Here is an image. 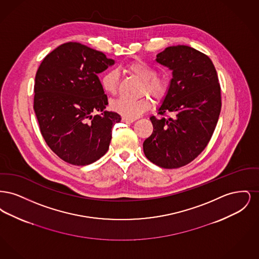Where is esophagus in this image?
<instances>
[{
    "label": "esophagus",
    "mask_w": 259,
    "mask_h": 259,
    "mask_svg": "<svg viewBox=\"0 0 259 259\" xmlns=\"http://www.w3.org/2000/svg\"><path fill=\"white\" fill-rule=\"evenodd\" d=\"M122 121L126 122V123H131V122H134L135 119H131V118H127V117L122 116Z\"/></svg>",
    "instance_id": "1"
}]
</instances>
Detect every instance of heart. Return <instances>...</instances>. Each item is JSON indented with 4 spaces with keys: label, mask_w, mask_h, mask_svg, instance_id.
<instances>
[{
    "label": "heart",
    "mask_w": 259,
    "mask_h": 259,
    "mask_svg": "<svg viewBox=\"0 0 259 259\" xmlns=\"http://www.w3.org/2000/svg\"><path fill=\"white\" fill-rule=\"evenodd\" d=\"M126 71L134 74L142 81L144 85L142 92L143 94L148 93L156 101H161L165 98L169 88L170 78L167 74H156L153 67L146 62L136 60L131 62L126 66ZM119 83V74L115 70L107 72L102 76L101 84L105 92L110 95H114L117 92ZM151 107L150 100L148 97L129 100V99L118 98L111 103V109L113 111L121 114L124 117L135 119L142 115L145 111H148Z\"/></svg>",
    "instance_id": "b5f03b06"
}]
</instances>
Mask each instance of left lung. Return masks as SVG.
<instances>
[{
	"label": "left lung",
	"instance_id": "1",
	"mask_svg": "<svg viewBox=\"0 0 259 259\" xmlns=\"http://www.w3.org/2000/svg\"><path fill=\"white\" fill-rule=\"evenodd\" d=\"M155 60L172 77L158 108L162 116L150 117L153 132L143 144L144 152L161 168H180L194 160L212 136L222 110L221 85L211 60L188 46L169 47Z\"/></svg>",
	"mask_w": 259,
	"mask_h": 259
}]
</instances>
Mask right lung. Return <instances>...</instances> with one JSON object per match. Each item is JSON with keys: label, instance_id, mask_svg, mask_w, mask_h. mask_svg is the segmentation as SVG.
Returning <instances> with one entry per match:
<instances>
[{"label": "right lung", "instance_id": "right-lung-1", "mask_svg": "<svg viewBox=\"0 0 259 259\" xmlns=\"http://www.w3.org/2000/svg\"><path fill=\"white\" fill-rule=\"evenodd\" d=\"M113 64L101 51L66 42L39 65L34 111L46 143L62 160L84 166L108 151L111 128L121 117L105 111L109 103L98 74Z\"/></svg>", "mask_w": 259, "mask_h": 259}]
</instances>
